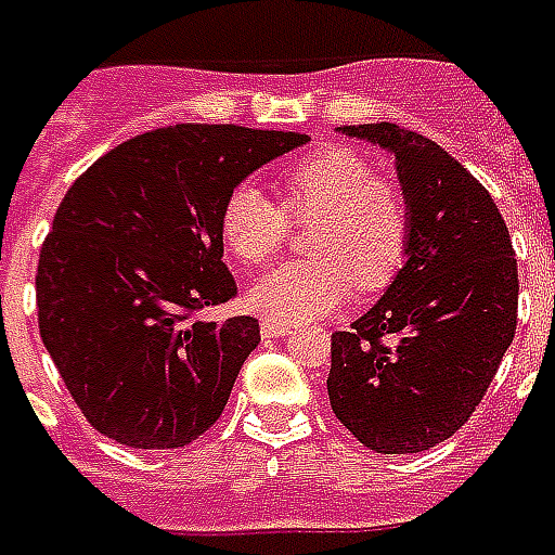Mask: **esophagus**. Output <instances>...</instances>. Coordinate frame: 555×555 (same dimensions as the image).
Returning a JSON list of instances; mask_svg holds the SVG:
<instances>
[{"mask_svg": "<svg viewBox=\"0 0 555 555\" xmlns=\"http://www.w3.org/2000/svg\"><path fill=\"white\" fill-rule=\"evenodd\" d=\"M291 326L288 323H276V320H261V335L264 338H282V335H288Z\"/></svg>", "mask_w": 555, "mask_h": 555, "instance_id": "34e87169", "label": "esophagus"}]
</instances>
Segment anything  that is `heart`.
Returning a JSON list of instances; mask_svg holds the SVG:
<instances>
[{"instance_id": "obj_1", "label": "heart", "mask_w": 555, "mask_h": 555, "mask_svg": "<svg viewBox=\"0 0 555 555\" xmlns=\"http://www.w3.org/2000/svg\"><path fill=\"white\" fill-rule=\"evenodd\" d=\"M282 205L256 184H237L220 208V237L241 264L276 256L291 220L306 223V261L270 270L249 288V309L276 323H309L330 314L347 294L388 288L409 249L403 194L373 173L350 146L326 143L282 170Z\"/></svg>"}]
</instances>
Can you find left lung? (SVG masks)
Instances as JSON below:
<instances>
[{"mask_svg": "<svg viewBox=\"0 0 555 555\" xmlns=\"http://www.w3.org/2000/svg\"><path fill=\"white\" fill-rule=\"evenodd\" d=\"M393 155L409 249L388 291L332 335V412L376 453H424L482 403L518 326V261L500 208L453 155L393 122L340 126Z\"/></svg>", "mask_w": 555, "mask_h": 555, "instance_id": "left-lung-1", "label": "left lung"}]
</instances>
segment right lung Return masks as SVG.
Segmentation results:
<instances>
[{
    "instance_id": "add662e5",
    "label": "right lung",
    "mask_w": 555,
    "mask_h": 555,
    "mask_svg": "<svg viewBox=\"0 0 555 555\" xmlns=\"http://www.w3.org/2000/svg\"><path fill=\"white\" fill-rule=\"evenodd\" d=\"M297 131L167 126L105 152L61 199L37 261L40 338L93 429L176 450L223 414L258 320L196 314L237 294L220 208Z\"/></svg>"
}]
</instances>
